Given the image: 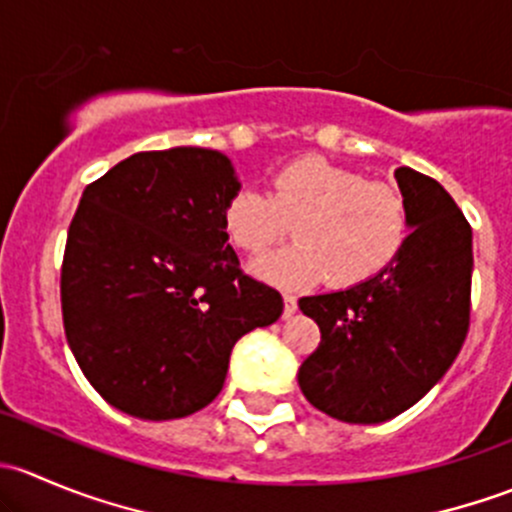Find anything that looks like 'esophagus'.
I'll return each mask as SVG.
<instances>
[{
  "label": "esophagus",
  "mask_w": 512,
  "mask_h": 512,
  "mask_svg": "<svg viewBox=\"0 0 512 512\" xmlns=\"http://www.w3.org/2000/svg\"><path fill=\"white\" fill-rule=\"evenodd\" d=\"M297 312V297L292 292H285V317H292Z\"/></svg>",
  "instance_id": "obj_1"
}]
</instances>
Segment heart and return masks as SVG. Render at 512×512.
<instances>
[{"instance_id": "heart-1", "label": "heart", "mask_w": 512, "mask_h": 512, "mask_svg": "<svg viewBox=\"0 0 512 512\" xmlns=\"http://www.w3.org/2000/svg\"><path fill=\"white\" fill-rule=\"evenodd\" d=\"M289 225L297 242L257 262L262 277L299 287L324 275L329 285L354 287L399 257L411 213L396 185L317 156L282 165L270 178V193L242 188L223 208L225 235L252 257L285 240Z\"/></svg>"}]
</instances>
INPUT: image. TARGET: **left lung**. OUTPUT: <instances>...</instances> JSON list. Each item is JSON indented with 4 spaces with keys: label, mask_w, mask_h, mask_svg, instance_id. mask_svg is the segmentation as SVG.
Listing matches in <instances>:
<instances>
[{
    "label": "left lung",
    "mask_w": 512,
    "mask_h": 512,
    "mask_svg": "<svg viewBox=\"0 0 512 512\" xmlns=\"http://www.w3.org/2000/svg\"><path fill=\"white\" fill-rule=\"evenodd\" d=\"M411 213L409 240L371 280L299 299L322 342L299 366L314 409L347 423L404 414L453 364L471 324L473 232L428 175L396 170Z\"/></svg>",
    "instance_id": "obj_1"
}]
</instances>
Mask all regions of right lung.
<instances>
[{
	"instance_id": "right-lung-1",
	"label": "right lung",
	"mask_w": 512,
	"mask_h": 512,
	"mask_svg": "<svg viewBox=\"0 0 512 512\" xmlns=\"http://www.w3.org/2000/svg\"><path fill=\"white\" fill-rule=\"evenodd\" d=\"M240 190L210 148L143 151L86 185L61 262L71 352L118 411L170 421L205 409L242 334L277 322L282 294L245 275L223 208Z\"/></svg>"
}]
</instances>
